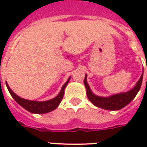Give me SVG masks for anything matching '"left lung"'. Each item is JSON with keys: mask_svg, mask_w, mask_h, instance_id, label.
<instances>
[{"mask_svg": "<svg viewBox=\"0 0 147 147\" xmlns=\"http://www.w3.org/2000/svg\"><path fill=\"white\" fill-rule=\"evenodd\" d=\"M142 77H143V72L138 81V83H136L135 87L131 90L127 91L125 93H120V94H114V95L109 96V97H100V96L94 94L87 83V81H86V75L85 76V79H84L83 82H84V85L86 86L87 98L94 105L97 107L104 109L106 110L113 111L119 110V109H123L135 98V97L138 94L139 89L141 87V85H142Z\"/></svg>", "mask_w": 147, "mask_h": 147, "instance_id": "obj_1", "label": "left lung"}]
</instances>
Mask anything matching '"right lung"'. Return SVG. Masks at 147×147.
I'll list each match as a JSON object with an SVG mask.
<instances>
[{"mask_svg": "<svg viewBox=\"0 0 147 147\" xmlns=\"http://www.w3.org/2000/svg\"><path fill=\"white\" fill-rule=\"evenodd\" d=\"M70 77L67 80L66 83H64L62 88H61V92L59 93L57 97H55L54 98L51 99V100H48V101H45V102H37V101H30V100H27V99L22 98L20 97L17 96L15 94L8 86V84L6 83V86L8 88V91L11 94V97L14 98L16 102H17L18 104L21 105L23 108H24L26 110L29 111L30 113L36 114H43L49 113L51 111L54 110L55 109L57 108L59 104L63 99L64 94V89L67 85V83H69L70 80Z\"/></svg>", "mask_w": 147, "mask_h": 147, "instance_id": "obj_1", "label": "right lung"}]
</instances>
